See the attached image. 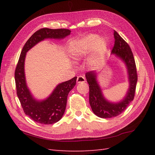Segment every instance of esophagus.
Instances as JSON below:
<instances>
[{"label": "esophagus", "mask_w": 155, "mask_h": 155, "mask_svg": "<svg viewBox=\"0 0 155 155\" xmlns=\"http://www.w3.org/2000/svg\"><path fill=\"white\" fill-rule=\"evenodd\" d=\"M77 83H84V82H85V78L84 77H83V76H79V77H78V78H77Z\"/></svg>", "instance_id": "1"}]
</instances>
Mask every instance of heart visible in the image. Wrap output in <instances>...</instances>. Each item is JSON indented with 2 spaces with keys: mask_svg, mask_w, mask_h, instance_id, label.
Returning <instances> with one entry per match:
<instances>
[{
  "mask_svg": "<svg viewBox=\"0 0 155 155\" xmlns=\"http://www.w3.org/2000/svg\"><path fill=\"white\" fill-rule=\"evenodd\" d=\"M94 47V54L91 58V63L93 65H98L100 63L102 57L106 48V42L103 38H98L95 35H88L81 40L74 41L71 43V54L76 61L80 60L90 53Z\"/></svg>",
  "mask_w": 155,
  "mask_h": 155,
  "instance_id": "obj_1",
  "label": "heart"
}]
</instances>
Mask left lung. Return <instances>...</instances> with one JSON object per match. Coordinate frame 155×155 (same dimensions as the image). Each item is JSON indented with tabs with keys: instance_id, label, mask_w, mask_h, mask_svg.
Wrapping results in <instances>:
<instances>
[{
	"instance_id": "8db88e82",
	"label": "left lung",
	"mask_w": 155,
	"mask_h": 155,
	"mask_svg": "<svg viewBox=\"0 0 155 155\" xmlns=\"http://www.w3.org/2000/svg\"><path fill=\"white\" fill-rule=\"evenodd\" d=\"M114 45L111 54L120 58L127 67L129 87L125 97L118 103H111L104 98L100 85L98 84L95 71L88 72L85 74L89 84V103L92 110L98 117L108 118L120 114L134 99L137 83V72L135 61L132 51L127 42L114 31Z\"/></svg>"
}]
</instances>
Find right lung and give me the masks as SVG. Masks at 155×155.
<instances>
[{
  "label": "right lung",
  "instance_id": "obj_1",
  "mask_svg": "<svg viewBox=\"0 0 155 155\" xmlns=\"http://www.w3.org/2000/svg\"><path fill=\"white\" fill-rule=\"evenodd\" d=\"M71 32L66 28H41L28 38L20 55L15 72L16 94L25 114L38 123L51 124L61 120L66 109L67 96L75 86L77 77L58 84L47 98L38 101L32 96L26 83V54L31 48L45 38L62 39L70 35Z\"/></svg>",
  "mask_w": 155,
  "mask_h": 155
}]
</instances>
